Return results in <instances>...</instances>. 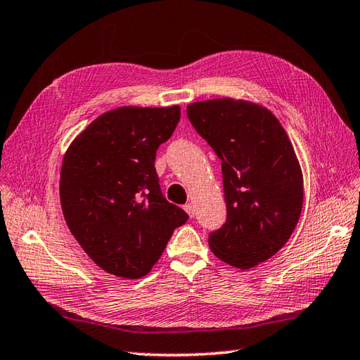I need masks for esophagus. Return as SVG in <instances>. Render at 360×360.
I'll return each mask as SVG.
<instances>
[{
	"label": "esophagus",
	"instance_id": "1",
	"mask_svg": "<svg viewBox=\"0 0 360 360\" xmlns=\"http://www.w3.org/2000/svg\"><path fill=\"white\" fill-rule=\"evenodd\" d=\"M183 210H185L188 214H189V217H194V214H195V210H194V205L193 203H186L185 207H183Z\"/></svg>",
	"mask_w": 360,
	"mask_h": 360
}]
</instances>
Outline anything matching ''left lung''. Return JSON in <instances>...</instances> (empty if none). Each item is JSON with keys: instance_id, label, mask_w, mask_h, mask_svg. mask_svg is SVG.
Returning a JSON list of instances; mask_svg holds the SVG:
<instances>
[{"instance_id": "8db88e82", "label": "left lung", "mask_w": 360, "mask_h": 360, "mask_svg": "<svg viewBox=\"0 0 360 360\" xmlns=\"http://www.w3.org/2000/svg\"><path fill=\"white\" fill-rule=\"evenodd\" d=\"M222 161L226 222L210 234L219 259L252 269L281 250L303 208V172L290 139L269 108L221 98L186 107Z\"/></svg>"}]
</instances>
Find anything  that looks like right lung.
Here are the masks:
<instances>
[{
	"mask_svg": "<svg viewBox=\"0 0 360 360\" xmlns=\"http://www.w3.org/2000/svg\"><path fill=\"white\" fill-rule=\"evenodd\" d=\"M180 121V107L124 105L98 116L62 161L63 217L105 272L148 275L188 214L160 189L155 155Z\"/></svg>",
	"mask_w": 360,
	"mask_h": 360,
	"instance_id": "obj_1",
	"label": "right lung"
}]
</instances>
